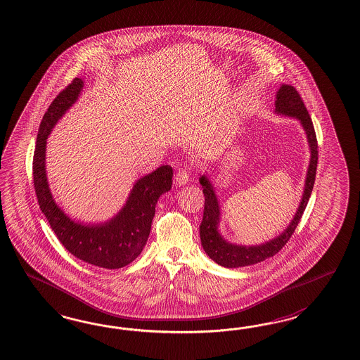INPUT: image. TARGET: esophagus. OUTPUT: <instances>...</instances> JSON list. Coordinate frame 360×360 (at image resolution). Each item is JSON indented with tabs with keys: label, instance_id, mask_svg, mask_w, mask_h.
Instances as JSON below:
<instances>
[{
	"label": "esophagus",
	"instance_id": "34e87169",
	"mask_svg": "<svg viewBox=\"0 0 360 360\" xmlns=\"http://www.w3.org/2000/svg\"><path fill=\"white\" fill-rule=\"evenodd\" d=\"M188 181H190V174H188V172L185 170V169H182V170H178V172L175 173V185L184 186L186 185Z\"/></svg>",
	"mask_w": 360,
	"mask_h": 360
}]
</instances>
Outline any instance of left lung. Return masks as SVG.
<instances>
[{
    "instance_id": "left-lung-1",
    "label": "left lung",
    "mask_w": 360,
    "mask_h": 360,
    "mask_svg": "<svg viewBox=\"0 0 360 360\" xmlns=\"http://www.w3.org/2000/svg\"><path fill=\"white\" fill-rule=\"evenodd\" d=\"M274 105H276L274 112H277L278 115L290 116L300 120L307 136V142L310 146L311 155H310V164L306 174L304 195L295 212V218L281 235L260 245H250V247L238 245L223 239V236L219 233L220 207H219L218 198L215 195L214 187L208 181L207 176L202 175L199 178V182L203 187V194H205V211H203V220L199 227L200 241H202L203 250L210 256V259H212L214 262H218L219 265L224 268H239V266L253 265V264L264 262L265 259H269L277 252L281 251L283 245L295 233V229L307 206L309 198L313 191V186L316 181V164H318V143H316L313 121L310 119V115L306 109L304 100L301 98L295 87L289 84H283L277 91Z\"/></svg>"
}]
</instances>
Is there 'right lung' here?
Returning a JSON list of instances; mask_svg holds the SVG:
<instances>
[{"label":"right lung","instance_id":"obj_1","mask_svg":"<svg viewBox=\"0 0 360 360\" xmlns=\"http://www.w3.org/2000/svg\"><path fill=\"white\" fill-rule=\"evenodd\" d=\"M83 84L80 77H75L44 113L34 152V188L39 207L67 251L79 260L100 268L119 269L137 259L143 250L150 233L157 200L173 185V169L164 165L140 178L133 186L125 206L109 221L83 224L68 218L55 203L49 188L44 164L46 140L55 124L77 101Z\"/></svg>","mask_w":360,"mask_h":360}]
</instances>
